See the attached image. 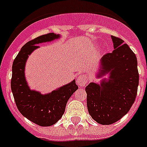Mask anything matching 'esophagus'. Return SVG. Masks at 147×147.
Instances as JSON below:
<instances>
[{
    "label": "esophagus",
    "mask_w": 147,
    "mask_h": 147,
    "mask_svg": "<svg viewBox=\"0 0 147 147\" xmlns=\"http://www.w3.org/2000/svg\"><path fill=\"white\" fill-rule=\"evenodd\" d=\"M88 82V76L85 74H81L77 77L76 80V83H77L78 86L84 87Z\"/></svg>",
    "instance_id": "1"
}]
</instances>
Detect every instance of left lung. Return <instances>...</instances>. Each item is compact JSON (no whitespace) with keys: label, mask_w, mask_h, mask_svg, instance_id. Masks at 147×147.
Returning a JSON list of instances; mask_svg holds the SVG:
<instances>
[{"label":"left lung","mask_w":147,"mask_h":147,"mask_svg":"<svg viewBox=\"0 0 147 147\" xmlns=\"http://www.w3.org/2000/svg\"><path fill=\"white\" fill-rule=\"evenodd\" d=\"M114 50L101 59L97 77L110 74L100 85L91 82L85 88L88 113L93 120L109 125L120 120L135 102L139 83L136 54L124 40L111 36Z\"/></svg>","instance_id":"obj_1"}]
</instances>
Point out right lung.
Wrapping results in <instances>:
<instances>
[{
  "mask_svg": "<svg viewBox=\"0 0 147 147\" xmlns=\"http://www.w3.org/2000/svg\"><path fill=\"white\" fill-rule=\"evenodd\" d=\"M59 37L49 33L26 42L13 62L11 88L18 110L26 119L41 127L56 124L64 114L67 101L78 89L76 81L63 85L49 94L32 90L25 78V65L28 55L38 49L37 44L50 42Z\"/></svg>",
  "mask_w": 147,
  "mask_h": 147,
  "instance_id": "right-lung-1",
  "label": "right lung"
}]
</instances>
